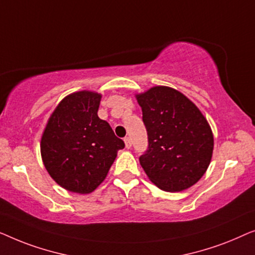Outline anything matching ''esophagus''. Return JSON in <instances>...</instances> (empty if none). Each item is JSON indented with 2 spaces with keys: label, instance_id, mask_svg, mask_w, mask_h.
Returning <instances> with one entry per match:
<instances>
[{
  "label": "esophagus",
  "instance_id": "1",
  "mask_svg": "<svg viewBox=\"0 0 255 255\" xmlns=\"http://www.w3.org/2000/svg\"><path fill=\"white\" fill-rule=\"evenodd\" d=\"M124 141H125V144H126V148L130 149L131 148V139L129 137H126L124 139Z\"/></svg>",
  "mask_w": 255,
  "mask_h": 255
}]
</instances>
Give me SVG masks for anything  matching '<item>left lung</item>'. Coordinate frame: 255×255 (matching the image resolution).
I'll list each match as a JSON object with an SVG mask.
<instances>
[{
  "label": "left lung",
  "mask_w": 255,
  "mask_h": 255,
  "mask_svg": "<svg viewBox=\"0 0 255 255\" xmlns=\"http://www.w3.org/2000/svg\"><path fill=\"white\" fill-rule=\"evenodd\" d=\"M142 109L149 146L139 164L150 181L166 192L195 185L209 166L214 135L192 100L170 87L150 88L135 95Z\"/></svg>",
  "instance_id": "left-lung-1"
}]
</instances>
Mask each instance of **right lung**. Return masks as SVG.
Instances as JSON below:
<instances>
[{"instance_id": "1", "label": "right lung", "mask_w": 255, "mask_h": 255, "mask_svg": "<svg viewBox=\"0 0 255 255\" xmlns=\"http://www.w3.org/2000/svg\"><path fill=\"white\" fill-rule=\"evenodd\" d=\"M102 95L77 91L61 100L49 117L40 142L42 163L67 191L89 194L105 180L123 139L98 117Z\"/></svg>"}]
</instances>
